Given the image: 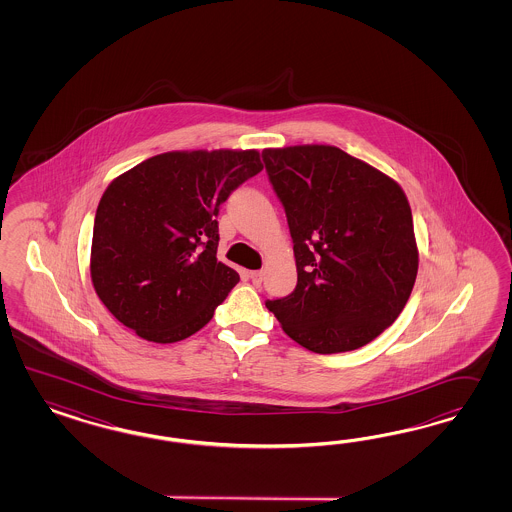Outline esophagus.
Returning a JSON list of instances; mask_svg holds the SVG:
<instances>
[{
  "label": "esophagus",
  "mask_w": 512,
  "mask_h": 512,
  "mask_svg": "<svg viewBox=\"0 0 512 512\" xmlns=\"http://www.w3.org/2000/svg\"><path fill=\"white\" fill-rule=\"evenodd\" d=\"M249 279H251V283H253V285H261V281H263V272H261V270L249 272Z\"/></svg>",
  "instance_id": "esophagus-1"
}]
</instances>
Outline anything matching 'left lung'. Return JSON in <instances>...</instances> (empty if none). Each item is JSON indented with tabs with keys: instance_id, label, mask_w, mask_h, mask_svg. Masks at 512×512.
Masks as SVG:
<instances>
[{
	"instance_id": "8db88e82",
	"label": "left lung",
	"mask_w": 512,
	"mask_h": 512,
	"mask_svg": "<svg viewBox=\"0 0 512 512\" xmlns=\"http://www.w3.org/2000/svg\"><path fill=\"white\" fill-rule=\"evenodd\" d=\"M293 238L296 289L266 300L283 332L319 355L355 351L402 313L419 270L398 182L336 146L266 148Z\"/></svg>"
}]
</instances>
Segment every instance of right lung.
Wrapping results in <instances>:
<instances>
[{
    "mask_svg": "<svg viewBox=\"0 0 512 512\" xmlns=\"http://www.w3.org/2000/svg\"><path fill=\"white\" fill-rule=\"evenodd\" d=\"M263 171L257 150L154 155L105 189L93 223V289L142 340L201 330L240 276L217 261V214Z\"/></svg>",
    "mask_w": 512,
    "mask_h": 512,
    "instance_id": "add662e5",
    "label": "right lung"
}]
</instances>
